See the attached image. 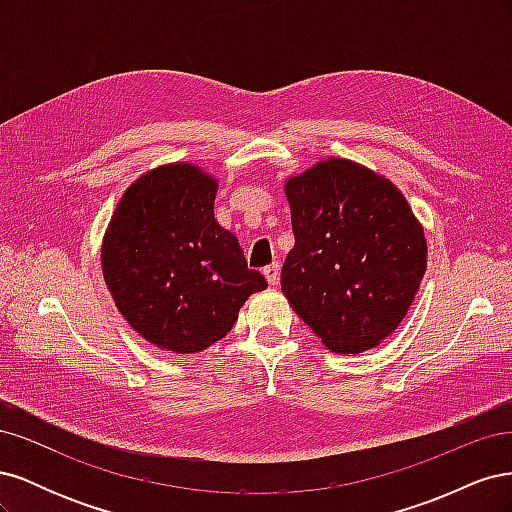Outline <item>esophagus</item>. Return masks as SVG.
Instances as JSON below:
<instances>
[{"label": "esophagus", "instance_id": "1", "mask_svg": "<svg viewBox=\"0 0 512 512\" xmlns=\"http://www.w3.org/2000/svg\"><path fill=\"white\" fill-rule=\"evenodd\" d=\"M265 277H267V282L271 284V286H275L277 282H280V265H277V262H273V265H269V267H265Z\"/></svg>", "mask_w": 512, "mask_h": 512}]
</instances>
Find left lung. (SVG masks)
I'll return each instance as SVG.
<instances>
[{"instance_id":"1","label":"left lung","mask_w":512,"mask_h":512,"mask_svg":"<svg viewBox=\"0 0 512 512\" xmlns=\"http://www.w3.org/2000/svg\"><path fill=\"white\" fill-rule=\"evenodd\" d=\"M294 247L282 292L331 352L382 344L406 318L427 269V239L393 181L327 158L284 183Z\"/></svg>"}]
</instances>
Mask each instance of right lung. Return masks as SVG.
Listing matches in <instances>:
<instances>
[{"label": "right lung", "mask_w": 512, "mask_h": 512, "mask_svg": "<svg viewBox=\"0 0 512 512\" xmlns=\"http://www.w3.org/2000/svg\"><path fill=\"white\" fill-rule=\"evenodd\" d=\"M218 179L188 162L147 170L123 192L102 239V275L149 344L196 354L232 329L265 277L213 215Z\"/></svg>", "instance_id": "add662e5"}]
</instances>
